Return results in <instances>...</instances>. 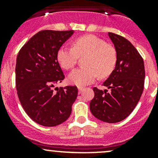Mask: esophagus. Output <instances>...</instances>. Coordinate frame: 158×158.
Instances as JSON below:
<instances>
[{
    "mask_svg": "<svg viewBox=\"0 0 158 158\" xmlns=\"http://www.w3.org/2000/svg\"><path fill=\"white\" fill-rule=\"evenodd\" d=\"M78 90H79V93H81V92H82V91L84 90V88H83V87L79 86V87H78Z\"/></svg>",
    "mask_w": 158,
    "mask_h": 158,
    "instance_id": "34e87169",
    "label": "esophagus"
}]
</instances>
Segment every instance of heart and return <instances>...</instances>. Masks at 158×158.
<instances>
[{
    "mask_svg": "<svg viewBox=\"0 0 158 158\" xmlns=\"http://www.w3.org/2000/svg\"><path fill=\"white\" fill-rule=\"evenodd\" d=\"M82 56H85L82 61L85 66L74 69L69 75V82L79 86L92 83L98 75L101 78L109 76L117 60L114 47L94 35L77 38L73 41V48L63 46L57 52V60L65 69L74 67L78 57Z\"/></svg>",
    "mask_w": 158,
    "mask_h": 158,
    "instance_id": "b5f03b06",
    "label": "heart"
}]
</instances>
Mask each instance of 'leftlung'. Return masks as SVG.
I'll return each mask as SVG.
<instances>
[{"label": "left lung", "mask_w": 158, "mask_h": 158, "mask_svg": "<svg viewBox=\"0 0 158 158\" xmlns=\"http://www.w3.org/2000/svg\"><path fill=\"white\" fill-rule=\"evenodd\" d=\"M109 36L117 55L115 67L103 85L104 91L93 88L90 111L96 118L117 123L126 118L135 109L144 89V65L135 47L127 39L113 33Z\"/></svg>", "instance_id": "left-lung-1"}]
</instances>
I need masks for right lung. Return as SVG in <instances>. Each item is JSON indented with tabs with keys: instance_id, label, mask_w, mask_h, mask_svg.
Masks as SVG:
<instances>
[{
	"instance_id": "add662e5",
	"label": "right lung",
	"mask_w": 158,
	"mask_h": 158,
	"mask_svg": "<svg viewBox=\"0 0 158 158\" xmlns=\"http://www.w3.org/2000/svg\"><path fill=\"white\" fill-rule=\"evenodd\" d=\"M74 30L38 32L19 52L16 63L17 95L28 116L39 125L53 127L67 120L78 95L76 86L53 87L65 76L57 52Z\"/></svg>"
}]
</instances>
